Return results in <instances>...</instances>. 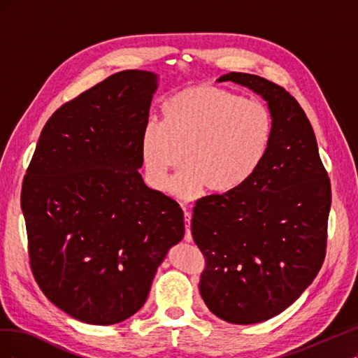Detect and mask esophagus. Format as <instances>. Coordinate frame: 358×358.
<instances>
[{"instance_id":"34e87169","label":"esophagus","mask_w":358,"mask_h":358,"mask_svg":"<svg viewBox=\"0 0 358 358\" xmlns=\"http://www.w3.org/2000/svg\"><path fill=\"white\" fill-rule=\"evenodd\" d=\"M183 215H185V227H187V231H185V241L189 243V242H192V234H191V212L187 209V208H183Z\"/></svg>"}]
</instances>
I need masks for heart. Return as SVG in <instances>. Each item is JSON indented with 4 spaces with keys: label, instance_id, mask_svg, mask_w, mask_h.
<instances>
[{
    "label": "heart",
    "instance_id": "heart-1",
    "mask_svg": "<svg viewBox=\"0 0 358 358\" xmlns=\"http://www.w3.org/2000/svg\"><path fill=\"white\" fill-rule=\"evenodd\" d=\"M273 137V117L259 100L215 86H194L164 104V119L145 124L140 152L150 187L180 200H194L210 187H241L263 164ZM187 162L169 180L181 159Z\"/></svg>",
    "mask_w": 358,
    "mask_h": 358
}]
</instances>
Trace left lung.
<instances>
[{
    "label": "left lung",
    "instance_id": "8db88e82",
    "mask_svg": "<svg viewBox=\"0 0 358 358\" xmlns=\"http://www.w3.org/2000/svg\"><path fill=\"white\" fill-rule=\"evenodd\" d=\"M267 103L273 137L241 187L197 200L191 231L204 254L200 294L218 318L255 324L294 303L326 257L331 188L306 113L284 88L255 74L221 76Z\"/></svg>",
    "mask_w": 358,
    "mask_h": 358
}]
</instances>
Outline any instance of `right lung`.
I'll list each match as a JSON object with an SVG mask.
<instances>
[{
	"label": "right lung",
	"instance_id": "right-lung-1",
	"mask_svg": "<svg viewBox=\"0 0 358 358\" xmlns=\"http://www.w3.org/2000/svg\"><path fill=\"white\" fill-rule=\"evenodd\" d=\"M158 74L116 73L50 116L20 196L31 268L45 296L94 326L142 308L183 210L149 188L140 138Z\"/></svg>",
	"mask_w": 358,
	"mask_h": 358
}]
</instances>
